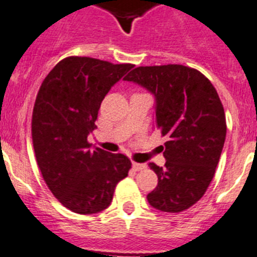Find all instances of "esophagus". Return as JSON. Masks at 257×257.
<instances>
[{
    "label": "esophagus",
    "mask_w": 257,
    "mask_h": 257,
    "mask_svg": "<svg viewBox=\"0 0 257 257\" xmlns=\"http://www.w3.org/2000/svg\"><path fill=\"white\" fill-rule=\"evenodd\" d=\"M147 168L146 164H139V162H133V169L135 172H139V170H144Z\"/></svg>",
    "instance_id": "obj_1"
}]
</instances>
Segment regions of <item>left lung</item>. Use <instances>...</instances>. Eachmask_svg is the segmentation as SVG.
Segmentation results:
<instances>
[{"instance_id": "1", "label": "left lung", "mask_w": 257, "mask_h": 257, "mask_svg": "<svg viewBox=\"0 0 257 257\" xmlns=\"http://www.w3.org/2000/svg\"><path fill=\"white\" fill-rule=\"evenodd\" d=\"M124 80L155 96V124L168 142L165 166L150 162L159 183L147 195L156 209L179 213L203 197L220 161L226 118L209 79L183 65L140 66Z\"/></svg>"}]
</instances>
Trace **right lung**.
Listing matches in <instances>:
<instances>
[{"label":"right lung","instance_id":"1","mask_svg":"<svg viewBox=\"0 0 257 257\" xmlns=\"http://www.w3.org/2000/svg\"><path fill=\"white\" fill-rule=\"evenodd\" d=\"M131 63L67 57L54 66L37 92L32 142L43 178L63 207L79 214L106 209L131 161L122 153L91 150L101 101Z\"/></svg>","mask_w":257,"mask_h":257}]
</instances>
